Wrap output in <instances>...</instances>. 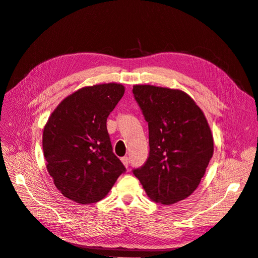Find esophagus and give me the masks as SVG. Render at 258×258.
I'll list each match as a JSON object with an SVG mask.
<instances>
[{"label": "esophagus", "instance_id": "1", "mask_svg": "<svg viewBox=\"0 0 258 258\" xmlns=\"http://www.w3.org/2000/svg\"><path fill=\"white\" fill-rule=\"evenodd\" d=\"M121 162L123 163L124 167L128 168V166H129V158L128 157H122L121 158Z\"/></svg>", "mask_w": 258, "mask_h": 258}]
</instances>
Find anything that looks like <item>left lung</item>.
Here are the masks:
<instances>
[{"label": "left lung", "instance_id": "left-lung-1", "mask_svg": "<svg viewBox=\"0 0 258 258\" xmlns=\"http://www.w3.org/2000/svg\"><path fill=\"white\" fill-rule=\"evenodd\" d=\"M132 92L148 122L150 142L148 158L134 174L157 204L184 200L196 190L213 156L206 116L182 90L135 85Z\"/></svg>", "mask_w": 258, "mask_h": 258}]
</instances>
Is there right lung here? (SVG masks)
<instances>
[{"mask_svg": "<svg viewBox=\"0 0 258 258\" xmlns=\"http://www.w3.org/2000/svg\"><path fill=\"white\" fill-rule=\"evenodd\" d=\"M121 84L88 86L56 107L43 132L46 167L58 190L81 205L102 200L126 168L113 153L106 119L122 98Z\"/></svg>", "mask_w": 258, "mask_h": 258, "instance_id": "1", "label": "right lung"}]
</instances>
